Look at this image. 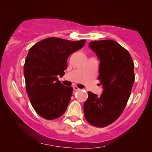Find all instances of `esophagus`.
<instances>
[{
  "mask_svg": "<svg viewBox=\"0 0 152 152\" xmlns=\"http://www.w3.org/2000/svg\"><path fill=\"white\" fill-rule=\"evenodd\" d=\"M73 88H74V91H79L80 88H78V87H77L76 86H73Z\"/></svg>",
  "mask_w": 152,
  "mask_h": 152,
  "instance_id": "esophagus-1",
  "label": "esophagus"
}]
</instances>
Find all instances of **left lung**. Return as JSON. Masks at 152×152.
<instances>
[{"label": "left lung", "mask_w": 152, "mask_h": 152, "mask_svg": "<svg viewBox=\"0 0 152 152\" xmlns=\"http://www.w3.org/2000/svg\"><path fill=\"white\" fill-rule=\"evenodd\" d=\"M88 46L100 61L98 79L103 92L100 96L88 92L83 112L91 124L105 127L119 117L129 99L135 78L134 62L128 50L113 40L94 41Z\"/></svg>", "instance_id": "1"}]
</instances>
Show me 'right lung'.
<instances>
[{
  "instance_id": "right-lung-1",
  "label": "right lung",
  "mask_w": 152,
  "mask_h": 152,
  "mask_svg": "<svg viewBox=\"0 0 152 152\" xmlns=\"http://www.w3.org/2000/svg\"><path fill=\"white\" fill-rule=\"evenodd\" d=\"M86 40L71 41L45 38L29 49L24 64L26 88L33 108L46 119L60 117L71 101L73 88L58 81L64 76L69 56L84 46Z\"/></svg>"
}]
</instances>
